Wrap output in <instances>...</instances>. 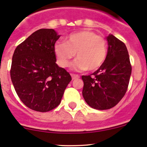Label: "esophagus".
<instances>
[{"instance_id":"34e87169","label":"esophagus","mask_w":147,"mask_h":147,"mask_svg":"<svg viewBox=\"0 0 147 147\" xmlns=\"http://www.w3.org/2000/svg\"><path fill=\"white\" fill-rule=\"evenodd\" d=\"M71 76H72V80H76L80 78V76L78 75H75V74H71Z\"/></svg>"}]
</instances>
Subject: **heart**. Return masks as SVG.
Masks as SVG:
<instances>
[{
    "label": "heart",
    "mask_w": 147,
    "mask_h": 147,
    "mask_svg": "<svg viewBox=\"0 0 147 147\" xmlns=\"http://www.w3.org/2000/svg\"><path fill=\"white\" fill-rule=\"evenodd\" d=\"M54 53L58 65L67 67L70 60L77 59L72 64L76 70L94 71L100 67L107 55V43L103 37L90 30H82L66 37L64 42H56Z\"/></svg>",
    "instance_id": "b5f03b06"
}]
</instances>
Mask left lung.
<instances>
[{
  "mask_svg": "<svg viewBox=\"0 0 147 147\" xmlns=\"http://www.w3.org/2000/svg\"><path fill=\"white\" fill-rule=\"evenodd\" d=\"M107 55L103 65L90 75H82V96L89 106L99 110L116 106L128 88L131 65L125 44L112 35L107 38Z\"/></svg>",
  "mask_w": 147,
  "mask_h": 147,
  "instance_id": "obj_1",
  "label": "left lung"
}]
</instances>
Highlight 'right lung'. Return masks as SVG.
<instances>
[{
    "mask_svg": "<svg viewBox=\"0 0 147 147\" xmlns=\"http://www.w3.org/2000/svg\"><path fill=\"white\" fill-rule=\"evenodd\" d=\"M53 29H40L17 46L12 59L10 78L16 93L30 109L46 112L57 107L70 75L55 63Z\"/></svg>",
    "mask_w": 147,
    "mask_h": 147,
    "instance_id": "add662e5",
    "label": "right lung"
}]
</instances>
